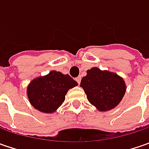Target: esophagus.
Returning <instances> with one entry per match:
<instances>
[{
  "label": "esophagus",
  "instance_id": "esophagus-1",
  "mask_svg": "<svg viewBox=\"0 0 149 149\" xmlns=\"http://www.w3.org/2000/svg\"><path fill=\"white\" fill-rule=\"evenodd\" d=\"M75 80L77 81L78 84H80V81H81V77H80V76H79V77L75 78Z\"/></svg>",
  "mask_w": 149,
  "mask_h": 149
}]
</instances>
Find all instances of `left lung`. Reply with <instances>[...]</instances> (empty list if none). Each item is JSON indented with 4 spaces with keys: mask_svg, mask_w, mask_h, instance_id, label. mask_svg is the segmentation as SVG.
Returning <instances> with one entry per match:
<instances>
[{
    "mask_svg": "<svg viewBox=\"0 0 149 149\" xmlns=\"http://www.w3.org/2000/svg\"><path fill=\"white\" fill-rule=\"evenodd\" d=\"M89 102L101 112L114 109L126 92V84L121 76L109 70L93 67L87 70L80 82Z\"/></svg>",
    "mask_w": 149,
    "mask_h": 149,
    "instance_id": "1",
    "label": "left lung"
}]
</instances>
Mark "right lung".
<instances>
[{
	"label": "right lung",
	"instance_id": "add662e5",
	"mask_svg": "<svg viewBox=\"0 0 149 149\" xmlns=\"http://www.w3.org/2000/svg\"><path fill=\"white\" fill-rule=\"evenodd\" d=\"M77 85L69 74L52 70L46 75L32 79L26 93L29 102L36 109L52 113L64 103L68 90Z\"/></svg>",
	"mask_w": 149,
	"mask_h": 149
}]
</instances>
